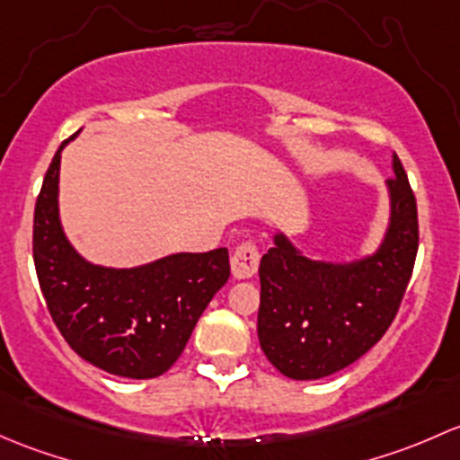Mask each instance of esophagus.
Listing matches in <instances>:
<instances>
[{
    "instance_id": "34e87169",
    "label": "esophagus",
    "mask_w": 460,
    "mask_h": 460,
    "mask_svg": "<svg viewBox=\"0 0 460 460\" xmlns=\"http://www.w3.org/2000/svg\"><path fill=\"white\" fill-rule=\"evenodd\" d=\"M259 261H261V252L254 239H243L232 252V274L236 279H250L257 274Z\"/></svg>"
}]
</instances>
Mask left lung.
I'll list each match as a JSON object with an SVG mask.
<instances>
[{
    "mask_svg": "<svg viewBox=\"0 0 460 460\" xmlns=\"http://www.w3.org/2000/svg\"><path fill=\"white\" fill-rule=\"evenodd\" d=\"M390 192L385 243L366 261H310L286 236H277V245L263 254L259 343L286 376L307 381L343 370L378 343L394 321L419 252L416 197L396 155Z\"/></svg>",
    "mask_w": 460,
    "mask_h": 460,
    "instance_id": "8db88e82",
    "label": "left lung"
}]
</instances>
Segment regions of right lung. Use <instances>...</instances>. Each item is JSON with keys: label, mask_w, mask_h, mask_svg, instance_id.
Here are the masks:
<instances>
[{"label": "right lung", "mask_w": 460, "mask_h": 460, "mask_svg": "<svg viewBox=\"0 0 460 460\" xmlns=\"http://www.w3.org/2000/svg\"><path fill=\"white\" fill-rule=\"evenodd\" d=\"M64 144L46 170L32 219V259L46 307L84 361L117 376L155 378L181 357L201 312L228 281V250L172 254L135 270L86 263L57 217Z\"/></svg>", "instance_id": "obj_1"}]
</instances>
